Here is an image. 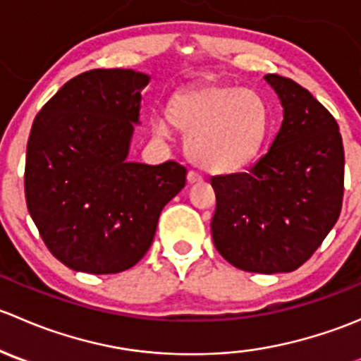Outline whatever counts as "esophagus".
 Returning <instances> with one entry per match:
<instances>
[{
	"label": "esophagus",
	"instance_id": "34e87169",
	"mask_svg": "<svg viewBox=\"0 0 361 361\" xmlns=\"http://www.w3.org/2000/svg\"><path fill=\"white\" fill-rule=\"evenodd\" d=\"M204 180L202 178V174L201 173H197V171H188V181H190V183H201V181Z\"/></svg>",
	"mask_w": 361,
	"mask_h": 361
}]
</instances>
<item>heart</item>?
Segmentation results:
<instances>
[{"instance_id":"b5f03b06","label":"heart","mask_w":361,"mask_h":361,"mask_svg":"<svg viewBox=\"0 0 361 361\" xmlns=\"http://www.w3.org/2000/svg\"><path fill=\"white\" fill-rule=\"evenodd\" d=\"M171 126L188 136L194 162L214 173L245 167L260 152L269 130L264 97L243 87L197 83L171 97L167 120L155 118L154 130L169 136Z\"/></svg>"}]
</instances>
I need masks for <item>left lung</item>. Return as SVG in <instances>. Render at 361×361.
Here are the masks:
<instances>
[{
    "label": "left lung",
    "mask_w": 361,
    "mask_h": 361,
    "mask_svg": "<svg viewBox=\"0 0 361 361\" xmlns=\"http://www.w3.org/2000/svg\"><path fill=\"white\" fill-rule=\"evenodd\" d=\"M283 123L267 154L246 173L211 178L218 253L246 272H292L312 257L338 220L344 147L330 111L307 89L265 75Z\"/></svg>",
    "instance_id": "left-lung-1"
}]
</instances>
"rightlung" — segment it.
Listing matches in <instances>:
<instances>
[{
    "label": "right lung",
    "instance_id": "obj_1",
    "mask_svg": "<svg viewBox=\"0 0 361 361\" xmlns=\"http://www.w3.org/2000/svg\"><path fill=\"white\" fill-rule=\"evenodd\" d=\"M148 82L133 69H90L32 122L25 202L47 248L73 271L116 274L136 265L160 211L185 187L187 167L174 160H127Z\"/></svg>",
    "mask_w": 361,
    "mask_h": 361
}]
</instances>
